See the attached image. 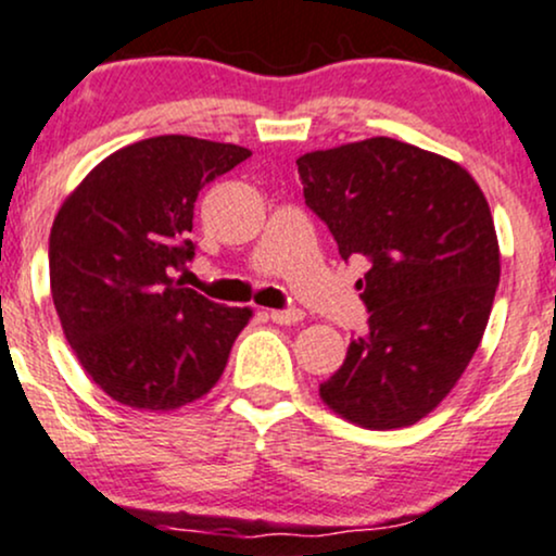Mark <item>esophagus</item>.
I'll return each instance as SVG.
<instances>
[{
  "label": "esophagus",
  "mask_w": 556,
  "mask_h": 556,
  "mask_svg": "<svg viewBox=\"0 0 556 556\" xmlns=\"http://www.w3.org/2000/svg\"><path fill=\"white\" fill-rule=\"evenodd\" d=\"M268 319L277 321V325H298V321H303V311L298 308H288V311H268Z\"/></svg>",
  "instance_id": "esophagus-1"
}]
</instances>
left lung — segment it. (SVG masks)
I'll return each mask as SVG.
<instances>
[{"label":"left lung","mask_w":556,"mask_h":556,"mask_svg":"<svg viewBox=\"0 0 556 556\" xmlns=\"http://www.w3.org/2000/svg\"><path fill=\"white\" fill-rule=\"evenodd\" d=\"M306 205L340 255H362L369 329L319 386L327 408L369 430L427 417L483 340L502 253L483 189L438 152L371 137L298 157Z\"/></svg>","instance_id":"8db88e82"}]
</instances>
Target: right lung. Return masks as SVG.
<instances>
[{"mask_svg": "<svg viewBox=\"0 0 556 556\" xmlns=\"http://www.w3.org/2000/svg\"><path fill=\"white\" fill-rule=\"evenodd\" d=\"M248 148L166 134L115 150L60 205L50 290L84 371L118 404L174 412L203 399L253 308L185 288L198 192Z\"/></svg>", "mask_w": 556, "mask_h": 556, "instance_id": "add662e5", "label": "right lung"}]
</instances>
